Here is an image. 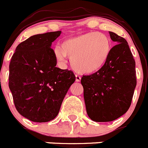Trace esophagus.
Here are the masks:
<instances>
[{"instance_id":"obj_1","label":"esophagus","mask_w":148,"mask_h":148,"mask_svg":"<svg viewBox=\"0 0 148 148\" xmlns=\"http://www.w3.org/2000/svg\"><path fill=\"white\" fill-rule=\"evenodd\" d=\"M80 80H81V77H80V76L78 75H75V81L80 82Z\"/></svg>"}]
</instances>
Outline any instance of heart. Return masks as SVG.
I'll use <instances>...</instances> for the list:
<instances>
[{
    "mask_svg": "<svg viewBox=\"0 0 148 148\" xmlns=\"http://www.w3.org/2000/svg\"><path fill=\"white\" fill-rule=\"evenodd\" d=\"M112 51L108 36L100 32H88L65 39L60 46H55L53 55L58 64L64 65L66 58L77 72L90 74L100 70L107 61Z\"/></svg>",
    "mask_w": 148,
    "mask_h": 148,
    "instance_id": "1",
    "label": "heart"
}]
</instances>
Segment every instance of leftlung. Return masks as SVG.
Returning a JSON list of instances; mask_svg holds the SVG:
<instances>
[{"instance_id":"obj_1","label":"left lung","mask_w":148,"mask_h":148,"mask_svg":"<svg viewBox=\"0 0 148 148\" xmlns=\"http://www.w3.org/2000/svg\"><path fill=\"white\" fill-rule=\"evenodd\" d=\"M109 34L117 45L112 48L105 65L81 78L88 116L98 122H112L124 114L137 85L135 61L128 43L114 32Z\"/></svg>"}]
</instances>
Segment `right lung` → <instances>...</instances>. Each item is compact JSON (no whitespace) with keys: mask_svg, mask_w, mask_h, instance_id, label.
Listing matches in <instances>:
<instances>
[{"mask_svg":"<svg viewBox=\"0 0 148 148\" xmlns=\"http://www.w3.org/2000/svg\"><path fill=\"white\" fill-rule=\"evenodd\" d=\"M61 31L30 36L17 46L9 65V88L16 109L34 122L58 116L64 98L75 80L73 73L57 68L51 48Z\"/></svg>","mask_w":148,"mask_h":148,"instance_id":"1","label":"right lung"}]
</instances>
